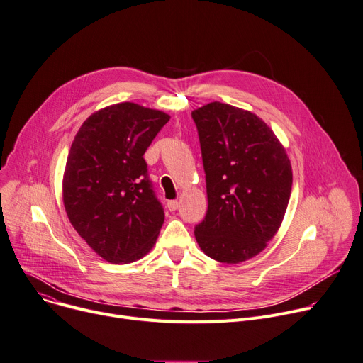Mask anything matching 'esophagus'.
<instances>
[{"instance_id":"34e87169","label":"esophagus","mask_w":363,"mask_h":363,"mask_svg":"<svg viewBox=\"0 0 363 363\" xmlns=\"http://www.w3.org/2000/svg\"><path fill=\"white\" fill-rule=\"evenodd\" d=\"M167 208H169L173 212L179 208V202L177 201H169V202H167Z\"/></svg>"}]
</instances>
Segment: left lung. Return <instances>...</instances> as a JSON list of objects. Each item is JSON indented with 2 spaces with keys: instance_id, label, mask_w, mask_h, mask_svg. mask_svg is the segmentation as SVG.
<instances>
[{
  "instance_id": "left-lung-1",
  "label": "left lung",
  "mask_w": 363,
  "mask_h": 363,
  "mask_svg": "<svg viewBox=\"0 0 363 363\" xmlns=\"http://www.w3.org/2000/svg\"><path fill=\"white\" fill-rule=\"evenodd\" d=\"M191 118L208 194V212L194 237L216 262H245L262 253L281 228L292 190L291 161L252 111L212 101L193 110Z\"/></svg>"
}]
</instances>
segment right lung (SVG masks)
Returning <instances> with one entry per match:
<instances>
[{
  "mask_svg": "<svg viewBox=\"0 0 363 363\" xmlns=\"http://www.w3.org/2000/svg\"><path fill=\"white\" fill-rule=\"evenodd\" d=\"M170 116L123 101L100 108L78 129L64 172L68 219L108 263L136 262L154 247L164 211L144 154Z\"/></svg>",
  "mask_w": 363,
  "mask_h": 363,
  "instance_id": "add662e5",
  "label": "right lung"
}]
</instances>
